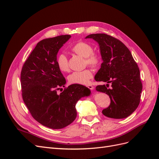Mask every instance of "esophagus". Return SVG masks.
I'll return each mask as SVG.
<instances>
[{
  "instance_id": "esophagus-1",
  "label": "esophagus",
  "mask_w": 159,
  "mask_h": 159,
  "mask_svg": "<svg viewBox=\"0 0 159 159\" xmlns=\"http://www.w3.org/2000/svg\"><path fill=\"white\" fill-rule=\"evenodd\" d=\"M87 87H88L89 89H91V90H93V89H94V87H93V86H92L91 85H88V86H87Z\"/></svg>"
}]
</instances>
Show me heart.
<instances>
[{
  "label": "heart",
  "mask_w": 159,
  "mask_h": 159,
  "mask_svg": "<svg viewBox=\"0 0 159 159\" xmlns=\"http://www.w3.org/2000/svg\"><path fill=\"white\" fill-rule=\"evenodd\" d=\"M71 51L75 54L85 57V64L93 68H97L101 64L100 56L93 53V48L90 44L85 42H80L71 48ZM56 64L57 68L61 71L67 72L69 71L68 60L64 54H60L57 57ZM93 78V74L89 69L80 71H74L68 76V81L70 84L86 85Z\"/></svg>",
  "instance_id": "obj_1"
}]
</instances>
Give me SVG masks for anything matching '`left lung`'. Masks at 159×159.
Listing matches in <instances>:
<instances>
[{"instance_id":"obj_1","label":"left lung","mask_w":159,"mask_h":159,"mask_svg":"<svg viewBox=\"0 0 159 159\" xmlns=\"http://www.w3.org/2000/svg\"><path fill=\"white\" fill-rule=\"evenodd\" d=\"M85 38L98 43L103 60L95 81L111 84V88H107L109 84L95 88L107 94L111 99L110 105L102 113L113 119L129 117L138 107L143 89L140 71L131 52L123 42L105 34H92Z\"/></svg>"}]
</instances>
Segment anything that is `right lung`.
Segmentation results:
<instances>
[{
    "label": "right lung",
    "mask_w": 159,
    "mask_h": 159,
    "mask_svg": "<svg viewBox=\"0 0 159 159\" xmlns=\"http://www.w3.org/2000/svg\"><path fill=\"white\" fill-rule=\"evenodd\" d=\"M70 38L61 35L40 41L21 71L24 102L34 119L53 129L64 128L73 122L77 117L76 103L91 94L89 88L80 84L70 85L57 93L66 82L57 68V54Z\"/></svg>",
    "instance_id": "right-lung-1"
}]
</instances>
